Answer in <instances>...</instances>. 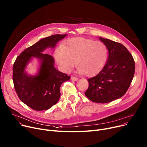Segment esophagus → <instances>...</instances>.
<instances>
[{
  "label": "esophagus",
  "mask_w": 147,
  "mask_h": 147,
  "mask_svg": "<svg viewBox=\"0 0 147 147\" xmlns=\"http://www.w3.org/2000/svg\"><path fill=\"white\" fill-rule=\"evenodd\" d=\"M71 80L73 81H77L78 80V78L74 76H71Z\"/></svg>",
  "instance_id": "34e87169"
}]
</instances>
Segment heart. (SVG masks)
<instances>
[{
  "instance_id": "b5f03b06",
  "label": "heart",
  "mask_w": 147,
  "mask_h": 147,
  "mask_svg": "<svg viewBox=\"0 0 147 147\" xmlns=\"http://www.w3.org/2000/svg\"><path fill=\"white\" fill-rule=\"evenodd\" d=\"M54 57L63 71L69 72L76 62L79 72L92 76L99 72L105 64L107 48L101 41L74 38L68 40L65 45L58 47Z\"/></svg>"
}]
</instances>
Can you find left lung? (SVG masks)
Wrapping results in <instances>:
<instances>
[{
	"label": "left lung",
	"mask_w": 147,
	"mask_h": 147,
	"mask_svg": "<svg viewBox=\"0 0 147 147\" xmlns=\"http://www.w3.org/2000/svg\"><path fill=\"white\" fill-rule=\"evenodd\" d=\"M109 51L107 61L102 70L88 79L85 95L92 102L109 103L123 96L129 89L135 73V61L122 44L99 37Z\"/></svg>",
	"instance_id": "1"
}]
</instances>
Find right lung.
<instances>
[{
    "mask_svg": "<svg viewBox=\"0 0 147 147\" xmlns=\"http://www.w3.org/2000/svg\"><path fill=\"white\" fill-rule=\"evenodd\" d=\"M67 34L53 35L42 39L27 48L17 58L13 66V82L15 90L21 100L35 111H46L55 105L60 97L62 83L70 76L54 67V58L42 53L47 48H54ZM32 57L41 61L38 73L29 76L24 69Z\"/></svg>",
    "mask_w": 147,
    "mask_h": 147,
    "instance_id": "right-lung-1",
    "label": "right lung"
}]
</instances>
